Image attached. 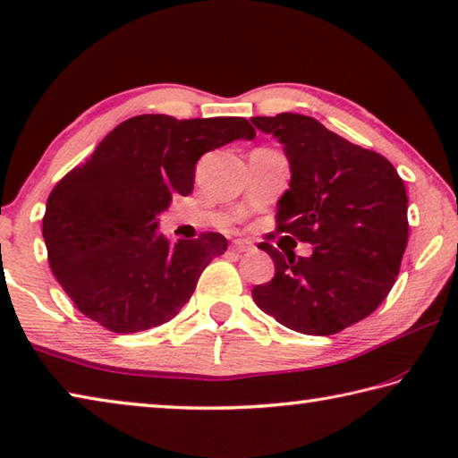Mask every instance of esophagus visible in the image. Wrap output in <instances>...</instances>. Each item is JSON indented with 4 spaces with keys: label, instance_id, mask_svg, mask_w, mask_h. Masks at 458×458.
<instances>
[{
    "label": "esophagus",
    "instance_id": "esophagus-1",
    "mask_svg": "<svg viewBox=\"0 0 458 458\" xmlns=\"http://www.w3.org/2000/svg\"><path fill=\"white\" fill-rule=\"evenodd\" d=\"M231 250L237 251V253L251 251V250H253V243H251V242H248V239H235V242L231 243Z\"/></svg>",
    "mask_w": 458,
    "mask_h": 458
}]
</instances>
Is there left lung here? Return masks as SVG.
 Returning a JSON list of instances; mask_svg holds the SVG:
<instances>
[{
  "label": "left lung",
  "mask_w": 458,
  "mask_h": 458,
  "mask_svg": "<svg viewBox=\"0 0 458 458\" xmlns=\"http://www.w3.org/2000/svg\"><path fill=\"white\" fill-rule=\"evenodd\" d=\"M251 123L284 145L291 164L276 233L313 245L311 256L301 258L259 243L276 274L253 286L251 297L299 334L342 332L369 318L395 284L410 233L403 180L381 153L350 143L311 116L283 112Z\"/></svg>",
  "instance_id": "1"
}]
</instances>
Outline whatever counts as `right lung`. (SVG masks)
Segmentation results:
<instances>
[{
    "label": "right lung",
    "mask_w": 458,
    "mask_h": 458,
    "mask_svg": "<svg viewBox=\"0 0 458 458\" xmlns=\"http://www.w3.org/2000/svg\"><path fill=\"white\" fill-rule=\"evenodd\" d=\"M253 137L245 118L132 116L53 188L42 216L48 264L86 318L135 334L180 313L227 239L207 231L170 243L157 215L192 192L207 151Z\"/></svg>",
    "instance_id": "add662e5"
}]
</instances>
